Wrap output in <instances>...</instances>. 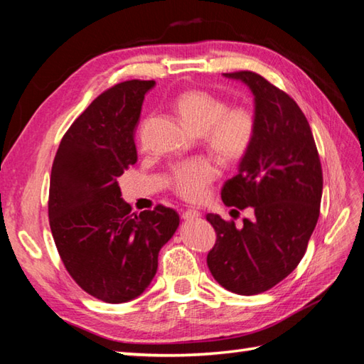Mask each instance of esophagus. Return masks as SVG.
I'll return each instance as SVG.
<instances>
[{"label":"esophagus","mask_w":364,"mask_h":364,"mask_svg":"<svg viewBox=\"0 0 364 364\" xmlns=\"http://www.w3.org/2000/svg\"><path fill=\"white\" fill-rule=\"evenodd\" d=\"M199 216H200V213L198 212V210H195V208H188V210H185V212L182 213V218H183V220H187V221L198 220Z\"/></svg>","instance_id":"esophagus-1"}]
</instances>
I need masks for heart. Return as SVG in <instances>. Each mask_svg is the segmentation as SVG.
<instances>
[{
    "label": "heart",
    "mask_w": 364,
    "mask_h": 364,
    "mask_svg": "<svg viewBox=\"0 0 364 364\" xmlns=\"http://www.w3.org/2000/svg\"><path fill=\"white\" fill-rule=\"evenodd\" d=\"M174 106L193 132L204 134L210 151L225 160L238 161L252 146L257 131L254 112L230 107L218 96L204 90H188L177 96ZM218 177L213 160L198 157L176 164L169 171V185L181 198L200 200Z\"/></svg>",
    "instance_id": "obj_1"
}]
</instances>
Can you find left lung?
<instances>
[{"mask_svg": "<svg viewBox=\"0 0 364 364\" xmlns=\"http://www.w3.org/2000/svg\"><path fill=\"white\" fill-rule=\"evenodd\" d=\"M224 76L252 92L257 131L221 198L228 207H252L254 216L237 228L207 215L216 232L207 264L221 287L252 296L277 285L302 260L319 218L322 168L309 121L293 98L252 71Z\"/></svg>", "mask_w": 364, "mask_h": 364, "instance_id": "8db88e82", "label": "left lung"}]
</instances>
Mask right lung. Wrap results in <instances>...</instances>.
<instances>
[{"mask_svg": "<svg viewBox=\"0 0 364 364\" xmlns=\"http://www.w3.org/2000/svg\"><path fill=\"white\" fill-rule=\"evenodd\" d=\"M154 80H126L101 93L55 152L48 215L70 276L107 304L139 297L157 272L159 252L179 228L173 208L132 213L118 177L136 161L134 141L144 95Z\"/></svg>", "mask_w": 364, "mask_h": 364, "instance_id": "obj_1", "label": "right lung"}]
</instances>
